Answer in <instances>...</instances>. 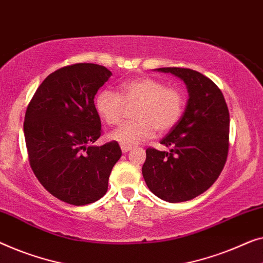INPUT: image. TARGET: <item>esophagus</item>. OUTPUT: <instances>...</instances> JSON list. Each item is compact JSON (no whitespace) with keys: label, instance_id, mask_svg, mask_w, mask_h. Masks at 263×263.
Listing matches in <instances>:
<instances>
[{"label":"esophagus","instance_id":"esophagus-1","mask_svg":"<svg viewBox=\"0 0 263 263\" xmlns=\"http://www.w3.org/2000/svg\"><path fill=\"white\" fill-rule=\"evenodd\" d=\"M121 149H122V152H123V153H128V152L132 149V147H128V146H123V144H121Z\"/></svg>","mask_w":263,"mask_h":263}]
</instances>
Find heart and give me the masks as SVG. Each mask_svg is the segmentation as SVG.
Listing matches in <instances>:
<instances>
[{
    "label": "heart",
    "mask_w": 263,
    "mask_h": 263,
    "mask_svg": "<svg viewBox=\"0 0 263 263\" xmlns=\"http://www.w3.org/2000/svg\"><path fill=\"white\" fill-rule=\"evenodd\" d=\"M136 104L135 121L123 123L109 134V139L123 146L133 147L153 138L155 132L166 133L176 127L185 109L184 93L177 87L152 77H138L123 82L120 95L111 90H101L93 100L100 119L108 125L122 120L124 106Z\"/></svg>",
    "instance_id": "obj_1"
}]
</instances>
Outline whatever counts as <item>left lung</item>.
<instances>
[{
  "label": "left lung",
  "mask_w": 263,
  "mask_h": 263,
  "mask_svg": "<svg viewBox=\"0 0 263 263\" xmlns=\"http://www.w3.org/2000/svg\"><path fill=\"white\" fill-rule=\"evenodd\" d=\"M157 70L184 81L189 101L180 121L160 141L170 151L147 148L142 174L155 196L179 203L206 191L222 172L229 151V110L219 87L199 72Z\"/></svg>",
  "instance_id": "8db88e82"
}]
</instances>
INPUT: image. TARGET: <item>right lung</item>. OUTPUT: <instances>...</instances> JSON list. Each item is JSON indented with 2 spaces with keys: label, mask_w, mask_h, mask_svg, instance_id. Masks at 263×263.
Wrapping results in <instances>:
<instances>
[{
  "label": "right lung",
  "mask_w": 263,
  "mask_h": 263,
  "mask_svg": "<svg viewBox=\"0 0 263 263\" xmlns=\"http://www.w3.org/2000/svg\"><path fill=\"white\" fill-rule=\"evenodd\" d=\"M111 74L97 64L64 66L47 76L26 110L24 133L34 174L52 196L76 206L105 195L122 155L116 141L91 146L102 133L95 95Z\"/></svg>",
  "instance_id": "right-lung-1"
}]
</instances>
